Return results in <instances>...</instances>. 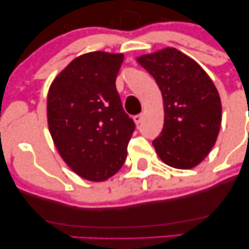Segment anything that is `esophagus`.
<instances>
[{
    "mask_svg": "<svg viewBox=\"0 0 249 249\" xmlns=\"http://www.w3.org/2000/svg\"><path fill=\"white\" fill-rule=\"evenodd\" d=\"M142 119H144V115L142 113H141V115H137L133 117V122L136 123V125H139L142 122Z\"/></svg>",
    "mask_w": 249,
    "mask_h": 249,
    "instance_id": "obj_1",
    "label": "esophagus"
}]
</instances>
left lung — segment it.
<instances>
[{
  "label": "left lung",
  "instance_id": "left-lung-1",
  "mask_svg": "<svg viewBox=\"0 0 249 249\" xmlns=\"http://www.w3.org/2000/svg\"><path fill=\"white\" fill-rule=\"evenodd\" d=\"M156 79L164 104V126L152 142L162 162L190 170L208 156L221 126V101L211 77L190 56L164 48L137 57Z\"/></svg>",
  "mask_w": 249,
  "mask_h": 249
}]
</instances>
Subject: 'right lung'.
Masks as SVG:
<instances>
[{
    "label": "right lung",
    "mask_w": 249,
    "mask_h": 249,
    "mask_svg": "<svg viewBox=\"0 0 249 249\" xmlns=\"http://www.w3.org/2000/svg\"><path fill=\"white\" fill-rule=\"evenodd\" d=\"M123 59V53H83L55 77L48 91L53 144L65 164L89 181L115 176L127 156L134 123L116 89Z\"/></svg>",
    "instance_id": "1"
}]
</instances>
